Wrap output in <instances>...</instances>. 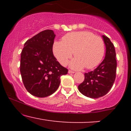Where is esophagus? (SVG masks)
<instances>
[{"instance_id": "obj_1", "label": "esophagus", "mask_w": 131, "mask_h": 131, "mask_svg": "<svg viewBox=\"0 0 131 131\" xmlns=\"http://www.w3.org/2000/svg\"><path fill=\"white\" fill-rule=\"evenodd\" d=\"M75 73L74 71H71V70L68 71V73H70V74H71V73Z\"/></svg>"}]
</instances>
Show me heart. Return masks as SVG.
Instances as JSON below:
<instances>
[{
	"instance_id": "1",
	"label": "heart",
	"mask_w": 131,
	"mask_h": 131,
	"mask_svg": "<svg viewBox=\"0 0 131 131\" xmlns=\"http://www.w3.org/2000/svg\"><path fill=\"white\" fill-rule=\"evenodd\" d=\"M62 41H55L53 45L54 55L62 65H67L74 55L70 67L75 70L85 67L92 69L100 63L104 56L105 46L101 37L89 31H82L68 33Z\"/></svg>"
}]
</instances>
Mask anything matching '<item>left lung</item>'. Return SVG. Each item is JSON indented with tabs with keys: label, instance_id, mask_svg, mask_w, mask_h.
Masks as SVG:
<instances>
[{
	"label": "left lung",
	"instance_id": "obj_1",
	"mask_svg": "<svg viewBox=\"0 0 131 131\" xmlns=\"http://www.w3.org/2000/svg\"><path fill=\"white\" fill-rule=\"evenodd\" d=\"M106 46L105 57L99 67L85 73L84 81L78 85L82 94L92 99L106 95L112 88L116 78L117 62L114 45L108 37L102 36Z\"/></svg>",
	"mask_w": 131,
	"mask_h": 131
}]
</instances>
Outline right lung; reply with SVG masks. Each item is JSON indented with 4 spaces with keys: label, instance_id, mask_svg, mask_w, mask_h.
I'll use <instances>...</instances> for the list:
<instances>
[{
    "label": "right lung",
    "instance_id": "obj_1",
    "mask_svg": "<svg viewBox=\"0 0 131 131\" xmlns=\"http://www.w3.org/2000/svg\"><path fill=\"white\" fill-rule=\"evenodd\" d=\"M55 37L52 30L41 31L25 43L21 54L23 82L27 91L36 97H46L55 92L60 77L68 71L53 54Z\"/></svg>",
    "mask_w": 131,
    "mask_h": 131
}]
</instances>
